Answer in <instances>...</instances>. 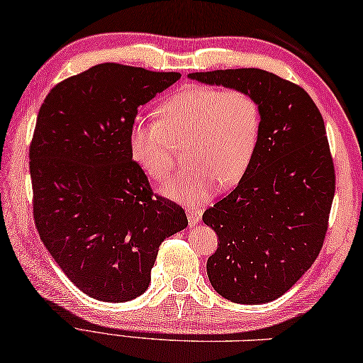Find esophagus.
Returning a JSON list of instances; mask_svg holds the SVG:
<instances>
[{
    "instance_id": "34e87169",
    "label": "esophagus",
    "mask_w": 363,
    "mask_h": 363,
    "mask_svg": "<svg viewBox=\"0 0 363 363\" xmlns=\"http://www.w3.org/2000/svg\"><path fill=\"white\" fill-rule=\"evenodd\" d=\"M201 216H202L201 210H188V223L191 228L201 221Z\"/></svg>"
}]
</instances>
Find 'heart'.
<instances>
[{"label":"heart","mask_w":363,"mask_h":363,"mask_svg":"<svg viewBox=\"0 0 363 363\" xmlns=\"http://www.w3.org/2000/svg\"><path fill=\"white\" fill-rule=\"evenodd\" d=\"M161 120L138 118L131 128L134 160L153 179L175 164L188 145L189 167L164 183L162 191L188 203H203L220 186L242 179L255 158L262 129L259 101L246 90L186 86L158 108Z\"/></svg>","instance_id":"heart-1"}]
</instances>
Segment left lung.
<instances>
[{
	"instance_id": "8db88e82",
	"label": "left lung",
	"mask_w": 363,
	"mask_h": 363,
	"mask_svg": "<svg viewBox=\"0 0 363 363\" xmlns=\"http://www.w3.org/2000/svg\"><path fill=\"white\" fill-rule=\"evenodd\" d=\"M188 77L246 90L261 104L255 158L202 220L220 240L207 261L213 289L234 303H269L302 278L323 248L335 194L323 115L302 86L256 67Z\"/></svg>"
}]
</instances>
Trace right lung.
<instances>
[{
  "label": "right lung",
  "instance_id": "right-lung-1",
  "mask_svg": "<svg viewBox=\"0 0 363 363\" xmlns=\"http://www.w3.org/2000/svg\"><path fill=\"white\" fill-rule=\"evenodd\" d=\"M179 72L104 63L53 86L30 147L33 213L50 256L101 302L142 296L160 245L188 225L184 210L153 196L133 161L138 108Z\"/></svg>",
  "mask_w": 363,
  "mask_h": 363
}]
</instances>
